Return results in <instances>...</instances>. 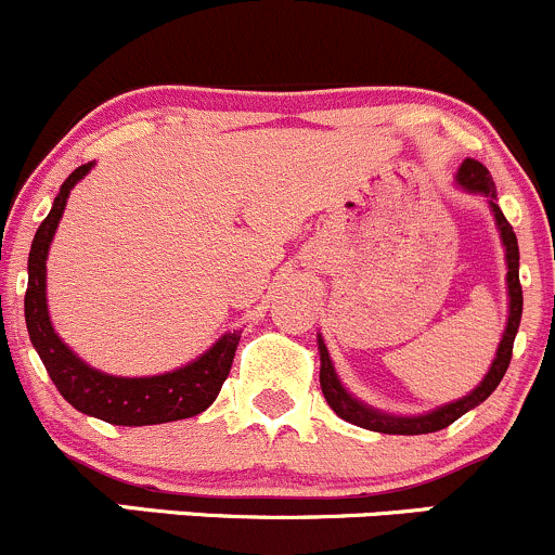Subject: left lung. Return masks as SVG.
Listing matches in <instances>:
<instances>
[{"mask_svg": "<svg viewBox=\"0 0 555 555\" xmlns=\"http://www.w3.org/2000/svg\"><path fill=\"white\" fill-rule=\"evenodd\" d=\"M457 185L468 194L483 196V202L489 204V212H492L494 225L500 231V242H503L505 249V266H508V276H505V284H508V322H505L503 340H500L498 353H494L492 366L483 375V380L470 390L463 399H454L449 404L436 406V410L423 412V415H393V412L375 410V406L364 404L361 399H356L351 390L343 385L340 377H337L335 364H332L330 351L324 346L322 332H317L319 343V361H322V370H319V383H322V393L326 404L332 406L337 417H343L346 423L359 425V428L377 430V434H396V436H417V434H434V430L447 428L454 420L463 417L465 412H470L474 406L487 401L492 396V390L498 388L500 380H503L505 370L511 364L513 353V340H516L518 324H521V308H524V295L521 284H518V242L516 233H513L511 223L505 220L503 209L498 207V189H494V180L489 175L487 167L476 159H465L460 165L457 175H454Z\"/></svg>", "mask_w": 555, "mask_h": 555, "instance_id": "left-lung-1", "label": "left lung"}]
</instances>
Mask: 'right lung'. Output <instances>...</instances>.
<instances>
[{
	"mask_svg": "<svg viewBox=\"0 0 555 555\" xmlns=\"http://www.w3.org/2000/svg\"><path fill=\"white\" fill-rule=\"evenodd\" d=\"M92 170L81 165L66 178L52 202L50 215L37 229L28 253V289H26V330L31 346L37 348L47 375L61 390L63 399L81 415L106 420L111 425H159L172 420L202 415L223 388L229 377L233 353H236L242 332H225L202 356L172 372L149 377H119L95 370L81 361L66 343L57 337L47 311V255L55 238L57 223L66 209L74 185Z\"/></svg>",
	"mask_w": 555,
	"mask_h": 555,
	"instance_id": "obj_1",
	"label": "right lung"
}]
</instances>
